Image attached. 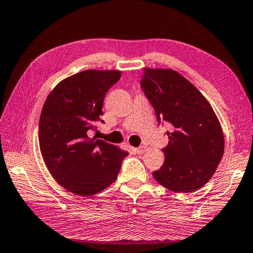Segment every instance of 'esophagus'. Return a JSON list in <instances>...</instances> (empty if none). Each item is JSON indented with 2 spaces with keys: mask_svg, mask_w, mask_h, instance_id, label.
<instances>
[{
  "mask_svg": "<svg viewBox=\"0 0 253 253\" xmlns=\"http://www.w3.org/2000/svg\"><path fill=\"white\" fill-rule=\"evenodd\" d=\"M132 150L135 151L136 153H138V155H141V153L145 152L146 147H145V146H140V147H138V148H133Z\"/></svg>",
  "mask_w": 253,
  "mask_h": 253,
  "instance_id": "obj_1",
  "label": "esophagus"
}]
</instances>
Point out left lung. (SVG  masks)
Segmentation results:
<instances>
[{"label": "left lung", "mask_w": 253, "mask_h": 253, "mask_svg": "<svg viewBox=\"0 0 253 253\" xmlns=\"http://www.w3.org/2000/svg\"><path fill=\"white\" fill-rule=\"evenodd\" d=\"M141 88L158 123L168 122L166 160L152 173L170 191L191 193L204 186L224 155V133L211 104L193 84L171 69H143Z\"/></svg>", "instance_id": "obj_1"}]
</instances>
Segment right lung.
<instances>
[{
    "label": "right lung",
    "mask_w": 253,
    "mask_h": 253,
    "mask_svg": "<svg viewBox=\"0 0 253 253\" xmlns=\"http://www.w3.org/2000/svg\"><path fill=\"white\" fill-rule=\"evenodd\" d=\"M121 76L118 70L73 74L58 83L43 104L38 130L42 159L53 179L73 194L90 196L105 190L128 155L87 136L96 129L104 97Z\"/></svg>",
    "instance_id": "1"
}]
</instances>
